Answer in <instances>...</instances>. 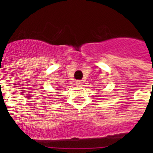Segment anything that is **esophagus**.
<instances>
[{
	"mask_svg": "<svg viewBox=\"0 0 153 153\" xmlns=\"http://www.w3.org/2000/svg\"><path fill=\"white\" fill-rule=\"evenodd\" d=\"M82 82L81 81H76L77 86H82Z\"/></svg>",
	"mask_w": 153,
	"mask_h": 153,
	"instance_id": "1",
	"label": "esophagus"
}]
</instances>
